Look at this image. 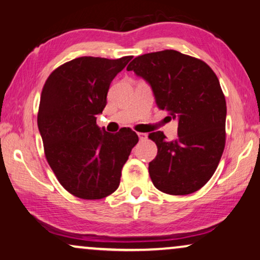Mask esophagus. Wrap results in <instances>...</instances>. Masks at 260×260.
<instances>
[{
    "instance_id": "34e87169",
    "label": "esophagus",
    "mask_w": 260,
    "mask_h": 260,
    "mask_svg": "<svg viewBox=\"0 0 260 260\" xmlns=\"http://www.w3.org/2000/svg\"><path fill=\"white\" fill-rule=\"evenodd\" d=\"M138 137H139L140 140H143V139H146L147 136L145 133H138Z\"/></svg>"
}]
</instances>
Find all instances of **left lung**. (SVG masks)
<instances>
[{
	"label": "left lung",
	"instance_id": "left-lung-1",
	"mask_svg": "<svg viewBox=\"0 0 260 260\" xmlns=\"http://www.w3.org/2000/svg\"><path fill=\"white\" fill-rule=\"evenodd\" d=\"M127 70L146 79L158 108L178 121L177 139L148 134L158 147L148 164L152 183L169 195L197 191L212 178L226 144V100L215 72L175 50L138 55Z\"/></svg>",
	"mask_w": 260,
	"mask_h": 260
}]
</instances>
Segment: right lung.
I'll return each instance as SVG.
<instances>
[{
    "mask_svg": "<svg viewBox=\"0 0 260 260\" xmlns=\"http://www.w3.org/2000/svg\"><path fill=\"white\" fill-rule=\"evenodd\" d=\"M132 58H76L52 71L43 86L38 127L45 157L58 182L79 199L101 200L115 191L139 141L131 128L112 134L96 123L110 83Z\"/></svg>",
    "mask_w": 260,
    "mask_h": 260,
    "instance_id": "1",
    "label": "right lung"
}]
</instances>
